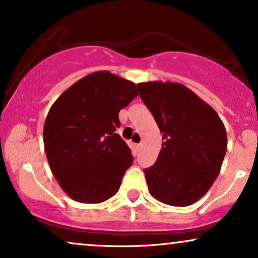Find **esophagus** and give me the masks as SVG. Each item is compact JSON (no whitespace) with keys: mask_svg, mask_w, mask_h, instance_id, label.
<instances>
[{"mask_svg":"<svg viewBox=\"0 0 258 258\" xmlns=\"http://www.w3.org/2000/svg\"><path fill=\"white\" fill-rule=\"evenodd\" d=\"M135 148H136L137 152H140V150H141V148H142V145H141V143H137V145L135 146Z\"/></svg>","mask_w":258,"mask_h":258,"instance_id":"obj_1","label":"esophagus"}]
</instances>
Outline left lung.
Wrapping results in <instances>:
<instances>
[{"label": "left lung", "instance_id": "left-lung-1", "mask_svg": "<svg viewBox=\"0 0 258 258\" xmlns=\"http://www.w3.org/2000/svg\"><path fill=\"white\" fill-rule=\"evenodd\" d=\"M137 88L163 140L156 162L143 169L149 193L166 205H192L220 172L227 146L222 119L178 83H142Z\"/></svg>", "mask_w": 258, "mask_h": 258}]
</instances>
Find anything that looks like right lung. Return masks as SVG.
Instances as JSON below:
<instances>
[{"instance_id":"obj_1","label":"right lung","mask_w":258,"mask_h":258,"mask_svg":"<svg viewBox=\"0 0 258 258\" xmlns=\"http://www.w3.org/2000/svg\"><path fill=\"white\" fill-rule=\"evenodd\" d=\"M137 95L134 83L99 71L78 80L52 105L43 126L46 156L76 202L102 203L118 192L134 160L116 133L118 112Z\"/></svg>"}]
</instances>
